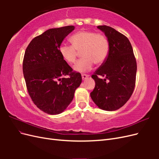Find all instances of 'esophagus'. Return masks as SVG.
<instances>
[{"instance_id": "obj_1", "label": "esophagus", "mask_w": 159, "mask_h": 159, "mask_svg": "<svg viewBox=\"0 0 159 159\" xmlns=\"http://www.w3.org/2000/svg\"><path fill=\"white\" fill-rule=\"evenodd\" d=\"M81 77H82V80H85L87 79L88 77H89V75H87V74H81Z\"/></svg>"}]
</instances>
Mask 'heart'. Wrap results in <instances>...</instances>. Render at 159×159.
<instances>
[{
    "mask_svg": "<svg viewBox=\"0 0 159 159\" xmlns=\"http://www.w3.org/2000/svg\"><path fill=\"white\" fill-rule=\"evenodd\" d=\"M72 45L62 43L59 48L60 54L66 61L74 63L78 52H81L83 57L74 66L75 71L85 72L92 68L93 64H102L106 60L109 44L103 34L90 30H81L70 38Z\"/></svg>",
    "mask_w": 159,
    "mask_h": 159,
    "instance_id": "obj_1",
    "label": "heart"
}]
</instances>
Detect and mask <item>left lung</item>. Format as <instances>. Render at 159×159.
I'll return each mask as SVG.
<instances>
[{
  "label": "left lung",
  "instance_id": "left-lung-1",
  "mask_svg": "<svg viewBox=\"0 0 159 159\" xmlns=\"http://www.w3.org/2000/svg\"><path fill=\"white\" fill-rule=\"evenodd\" d=\"M107 37L109 50L106 60L95 71V82L90 93L97 106L105 111L117 110L131 98L135 85L137 62L128 38L114 28L98 26ZM102 76L104 78H98Z\"/></svg>",
  "mask_w": 159,
  "mask_h": 159
}]
</instances>
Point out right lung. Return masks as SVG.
I'll list each match as a JSON object with an SVG mask.
<instances>
[{"mask_svg":"<svg viewBox=\"0 0 159 159\" xmlns=\"http://www.w3.org/2000/svg\"><path fill=\"white\" fill-rule=\"evenodd\" d=\"M74 26L52 28L35 37L26 48L22 70L27 89L36 107L50 115L66 109L82 78L62 58L59 48ZM70 75V78L65 76Z\"/></svg>","mask_w":159,"mask_h":159,"instance_id":"1","label":"right lung"}]
</instances>
